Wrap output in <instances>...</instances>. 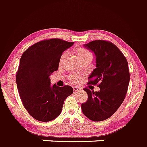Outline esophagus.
<instances>
[{
	"mask_svg": "<svg viewBox=\"0 0 147 147\" xmlns=\"http://www.w3.org/2000/svg\"><path fill=\"white\" fill-rule=\"evenodd\" d=\"M81 90L80 88L77 87V86H74L73 87V90L75 91V92H77V91H79V90Z\"/></svg>",
	"mask_w": 147,
	"mask_h": 147,
	"instance_id": "obj_1",
	"label": "esophagus"
}]
</instances>
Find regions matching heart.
Segmentation results:
<instances>
[{
	"mask_svg": "<svg viewBox=\"0 0 147 147\" xmlns=\"http://www.w3.org/2000/svg\"><path fill=\"white\" fill-rule=\"evenodd\" d=\"M75 52L79 58L81 59V61L89 59H92V57H92V52L85 48H77L75 50ZM64 56H65V53L62 55L61 58H63ZM72 80H73V82H77V81L79 80V77L77 75H75L72 77Z\"/></svg>",
	"mask_w": 147,
	"mask_h": 147,
	"instance_id": "obj_1",
	"label": "heart"
}]
</instances>
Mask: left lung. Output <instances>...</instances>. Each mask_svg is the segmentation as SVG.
<instances>
[{"mask_svg":"<svg viewBox=\"0 0 147 147\" xmlns=\"http://www.w3.org/2000/svg\"><path fill=\"white\" fill-rule=\"evenodd\" d=\"M95 53L96 68L88 77V84H97L98 92L84 90L88 100L82 104L84 115L95 122L105 120L119 109L126 97L130 81L126 57L110 41L95 40L84 45Z\"/></svg>","mask_w":147,"mask_h":147,"instance_id":"1","label":"left lung"}]
</instances>
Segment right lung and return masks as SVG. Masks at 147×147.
Returning <instances> with one entry per match:
<instances>
[{"instance_id":"obj_1","label":"right lung","mask_w":147,"mask_h":147,"mask_svg":"<svg viewBox=\"0 0 147 147\" xmlns=\"http://www.w3.org/2000/svg\"><path fill=\"white\" fill-rule=\"evenodd\" d=\"M73 44L60 38L43 40L22 55L16 85L25 109L37 120L50 122L58 117L65 99L73 92L70 86H51L50 79L58 70L62 53Z\"/></svg>"}]
</instances>
